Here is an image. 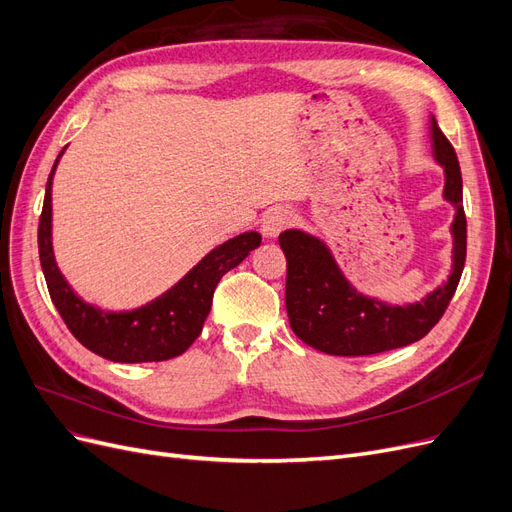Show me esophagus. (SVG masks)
Masks as SVG:
<instances>
[{
    "mask_svg": "<svg viewBox=\"0 0 512 512\" xmlns=\"http://www.w3.org/2000/svg\"><path fill=\"white\" fill-rule=\"evenodd\" d=\"M290 222H292V213H290L288 209H284V207H273V209H269V211L265 213V218H262L260 230H262V235L273 239V237L280 235V232H282Z\"/></svg>",
    "mask_w": 512,
    "mask_h": 512,
    "instance_id": "esophagus-1",
    "label": "esophagus"
}]
</instances>
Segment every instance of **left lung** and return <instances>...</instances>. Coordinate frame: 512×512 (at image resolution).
I'll use <instances>...</instances> for the list:
<instances>
[{
  "label": "left lung",
  "mask_w": 512,
  "mask_h": 512,
  "mask_svg": "<svg viewBox=\"0 0 512 512\" xmlns=\"http://www.w3.org/2000/svg\"><path fill=\"white\" fill-rule=\"evenodd\" d=\"M433 156L444 168V198L455 207L453 269L425 299L389 305L356 290L318 237L290 228L280 235L286 256V312L301 342L335 356H367L408 346L436 327L451 303L466 265L468 224L457 153L431 117Z\"/></svg>",
  "instance_id": "obj_1"
}]
</instances>
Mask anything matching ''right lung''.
Returning a JSON list of instances; mask_svg holds the SVG:
<instances>
[{"label": "right lung", "mask_w": 512, "mask_h": 512, "mask_svg": "<svg viewBox=\"0 0 512 512\" xmlns=\"http://www.w3.org/2000/svg\"><path fill=\"white\" fill-rule=\"evenodd\" d=\"M61 156H64V151H59L49 181H46L38 224L40 265L59 316L64 318L70 333L87 350L108 361L151 363L168 361L183 354L203 331L215 286L222 280V275L235 269L247 254L256 250L262 237L256 230L232 237L211 250L192 271L185 273L158 299L130 309V312H106V309L85 303L70 288L55 262L51 239V185Z\"/></svg>", "instance_id": "obj_1"}]
</instances>
